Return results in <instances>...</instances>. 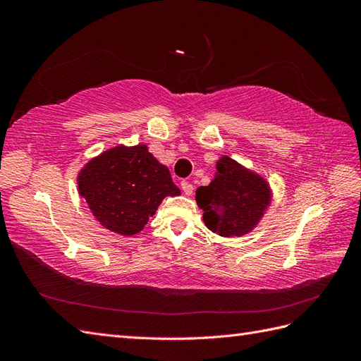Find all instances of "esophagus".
Segmentation results:
<instances>
[{"label": "esophagus", "mask_w": 361, "mask_h": 361, "mask_svg": "<svg viewBox=\"0 0 361 361\" xmlns=\"http://www.w3.org/2000/svg\"><path fill=\"white\" fill-rule=\"evenodd\" d=\"M180 187H182V191H183L185 194H187V195H191L192 191H194L192 183H190V182H187V180H183V182L180 183Z\"/></svg>", "instance_id": "34e87169"}]
</instances>
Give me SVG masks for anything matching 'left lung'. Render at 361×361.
Returning <instances> with one entry per match:
<instances>
[{"label":"left lung","instance_id":"8db88e82","mask_svg":"<svg viewBox=\"0 0 361 361\" xmlns=\"http://www.w3.org/2000/svg\"><path fill=\"white\" fill-rule=\"evenodd\" d=\"M206 227L220 236L250 233L271 203L268 182L228 157L216 161V171L207 187L195 191Z\"/></svg>","mask_w":361,"mask_h":361}]
</instances>
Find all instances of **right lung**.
<instances>
[{
    "label": "right lung",
    "mask_w": 361,
    "mask_h": 361,
    "mask_svg": "<svg viewBox=\"0 0 361 361\" xmlns=\"http://www.w3.org/2000/svg\"><path fill=\"white\" fill-rule=\"evenodd\" d=\"M76 180L96 220L125 236L143 231L167 195L180 194L169 169L146 145L102 152L85 164Z\"/></svg>",
    "instance_id": "right-lung-1"
}]
</instances>
